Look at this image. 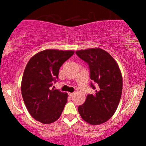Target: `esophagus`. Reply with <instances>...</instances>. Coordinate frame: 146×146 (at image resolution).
<instances>
[{
    "instance_id": "obj_1",
    "label": "esophagus",
    "mask_w": 146,
    "mask_h": 146,
    "mask_svg": "<svg viewBox=\"0 0 146 146\" xmlns=\"http://www.w3.org/2000/svg\"><path fill=\"white\" fill-rule=\"evenodd\" d=\"M74 94H75L74 92H68V95L70 97H72L73 95H74Z\"/></svg>"
}]
</instances>
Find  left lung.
Masks as SVG:
<instances>
[{
    "label": "left lung",
    "instance_id": "1",
    "mask_svg": "<svg viewBox=\"0 0 146 146\" xmlns=\"http://www.w3.org/2000/svg\"><path fill=\"white\" fill-rule=\"evenodd\" d=\"M89 65L90 79L97 85L94 95H88L83 104L78 107L80 117L87 123L99 125L107 121L115 113L123 88L119 65L107 51L91 48L76 51Z\"/></svg>",
    "mask_w": 146,
    "mask_h": 146
}]
</instances>
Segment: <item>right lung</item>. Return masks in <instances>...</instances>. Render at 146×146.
<instances>
[{"instance_id":"1","label":"right lung","mask_w":146,"mask_h":146,"mask_svg":"<svg viewBox=\"0 0 146 146\" xmlns=\"http://www.w3.org/2000/svg\"><path fill=\"white\" fill-rule=\"evenodd\" d=\"M73 54L71 50L46 49L28 61L22 78L21 92L28 111L35 120L48 124L61 117L68 94L49 88L58 78L61 66Z\"/></svg>"}]
</instances>
